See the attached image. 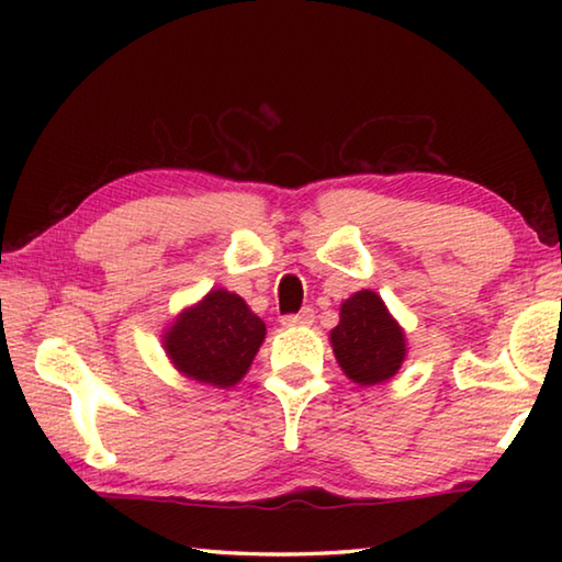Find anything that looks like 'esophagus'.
Masks as SVG:
<instances>
[{"label": "esophagus", "instance_id": "obj_1", "mask_svg": "<svg viewBox=\"0 0 562 562\" xmlns=\"http://www.w3.org/2000/svg\"><path fill=\"white\" fill-rule=\"evenodd\" d=\"M280 322H282V327H304V325H312V322H315V312L307 307V310L297 312V315H284Z\"/></svg>", "mask_w": 562, "mask_h": 562}]
</instances>
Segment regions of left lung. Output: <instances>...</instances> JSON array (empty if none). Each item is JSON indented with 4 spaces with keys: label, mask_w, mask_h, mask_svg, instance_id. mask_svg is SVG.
Returning <instances> with one entry per match:
<instances>
[{
    "label": "left lung",
    "mask_w": 562,
    "mask_h": 562,
    "mask_svg": "<svg viewBox=\"0 0 562 562\" xmlns=\"http://www.w3.org/2000/svg\"><path fill=\"white\" fill-rule=\"evenodd\" d=\"M329 341L341 372L359 386L389 382L406 359L404 329L372 290H359L341 302Z\"/></svg>",
    "instance_id": "left-lung-1"
}]
</instances>
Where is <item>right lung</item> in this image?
I'll return each mask as SVG.
<instances>
[{
  "mask_svg": "<svg viewBox=\"0 0 562 562\" xmlns=\"http://www.w3.org/2000/svg\"><path fill=\"white\" fill-rule=\"evenodd\" d=\"M265 339V322L243 297L223 288L180 312L166 329L164 349L180 374L231 389L247 374Z\"/></svg>",
  "mask_w": 562,
  "mask_h": 562,
  "instance_id": "1",
  "label": "right lung"
}]
</instances>
